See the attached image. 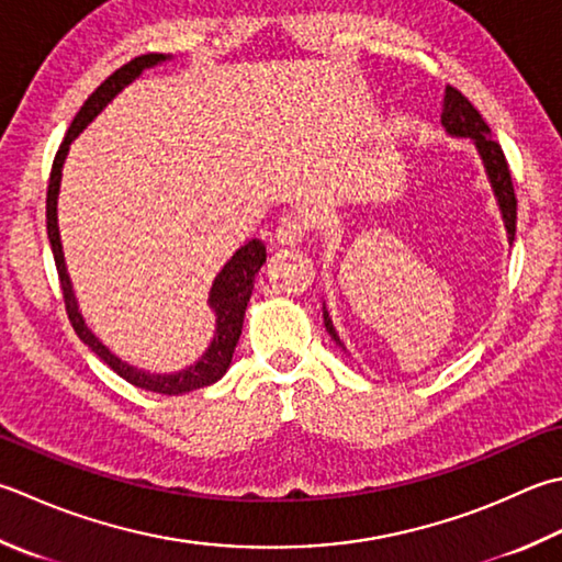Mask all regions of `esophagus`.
Wrapping results in <instances>:
<instances>
[{"mask_svg":"<svg viewBox=\"0 0 562 562\" xmlns=\"http://www.w3.org/2000/svg\"><path fill=\"white\" fill-rule=\"evenodd\" d=\"M274 236H278V244H282V246L302 244V238L306 236V218L296 212L284 214L280 218L278 231H274Z\"/></svg>","mask_w":562,"mask_h":562,"instance_id":"34e87169","label":"esophagus"}]
</instances>
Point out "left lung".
Wrapping results in <instances>:
<instances>
[{"mask_svg":"<svg viewBox=\"0 0 562 562\" xmlns=\"http://www.w3.org/2000/svg\"><path fill=\"white\" fill-rule=\"evenodd\" d=\"M441 124H443L448 136L468 138L472 143V148L477 150V158L482 162V168H485V178L492 187L494 202H497V209L502 214V224H504V231H507V240L512 246L514 234H516V196H514L509 165H507V160H504L502 146L490 136V126L485 124V119L480 116L477 109L472 106L468 99L450 85L446 87V94H443ZM324 326H326L328 336L336 340V346L340 350H346L344 340L338 338L331 316H328L326 304H324Z\"/></svg>","mask_w":562,"mask_h":562,"instance_id":"obj_1","label":"left lung"}]
</instances>
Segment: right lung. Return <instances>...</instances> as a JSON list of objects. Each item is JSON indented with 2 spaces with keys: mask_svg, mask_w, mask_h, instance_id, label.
<instances>
[{
  "mask_svg": "<svg viewBox=\"0 0 562 562\" xmlns=\"http://www.w3.org/2000/svg\"><path fill=\"white\" fill-rule=\"evenodd\" d=\"M168 60H172V55H165V53L138 55V58L126 63L124 68H119L114 75H109L106 80L90 94V99L82 104L80 112H77V116L72 119V124L68 128V134H65V140L60 143L58 153H55L50 182H48V196H46V224H48V240L53 248L55 268H58L60 288L65 296V310H68L70 324L75 328V334L80 336L82 344L90 348L92 353H97V358H102L119 378L136 384L140 390L158 392V394H184V392L206 387V384H214L216 380H222L226 375L231 360H234L240 328H244V316L252 294V282H256V274L268 258L266 244H262L260 238H250L248 244L240 246L234 256L224 262V268L216 272L212 290H209V300H206L209 310H212L216 316V324H214V336L209 340L204 353L196 358L192 366H187L182 370L150 372V370L131 366L126 360H121L92 334V328L85 324V316L80 312V304H77V296L72 290V280L68 274V266H65V252H63V240H60V228H58V194H60V180H63V165H65V158H68L72 140L80 136L82 131L104 112L106 104H112V99H116V94L124 92L131 82L138 80L146 70Z\"/></svg>",
  "mask_w": 562,
  "mask_h": 562,
  "instance_id": "1",
  "label": "right lung"
}]
</instances>
